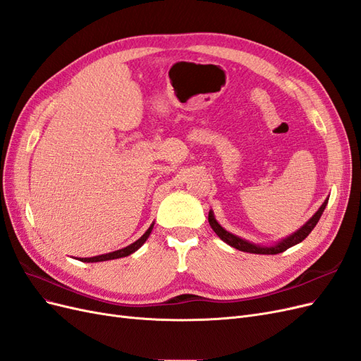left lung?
I'll list each match as a JSON object with an SVG mask.
<instances>
[{
	"label": "left lung",
	"instance_id": "1",
	"mask_svg": "<svg viewBox=\"0 0 361 361\" xmlns=\"http://www.w3.org/2000/svg\"><path fill=\"white\" fill-rule=\"evenodd\" d=\"M326 203H329V197L325 199V202L321 204L319 209L313 214V216L310 218L307 223L302 224L298 228V231H295L292 235L283 238L281 241L272 244V245H260V244L250 243V241H247V239H243V238H239V236H236L231 232H227L226 228L221 227V224L215 220V215H214L212 209L209 211V215H207V220H209L212 231L218 235V238H220L221 241H224L226 244H228V245L239 250V251H247V253H253V255H279V253H283L285 250L300 244L302 239L309 236V233L313 231L314 226L318 224Z\"/></svg>",
	"mask_w": 361,
	"mask_h": 361
}]
</instances>
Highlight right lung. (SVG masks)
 I'll return each mask as SVG.
<instances>
[{"mask_svg":"<svg viewBox=\"0 0 361 361\" xmlns=\"http://www.w3.org/2000/svg\"><path fill=\"white\" fill-rule=\"evenodd\" d=\"M154 224H155V223H152V224H150V227H149L147 231L145 232V235H143V236L138 238L135 243H133V244L128 245V247H125V248H120V250L111 251V253L99 255V256H93V257H80V260H81V262H87V264H90V262H105V260L120 259V257H126V256H129V255H133V253H135V251H137L141 245H143V244L147 241L149 235L152 233V228H154Z\"/></svg>","mask_w":361,"mask_h":361,"instance_id":"right-lung-1","label":"right lung"}]
</instances>
